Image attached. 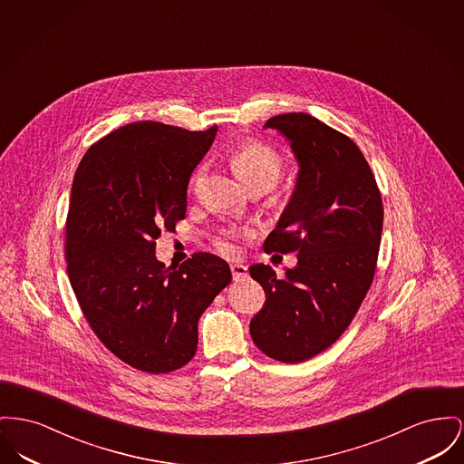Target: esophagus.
Segmentation results:
<instances>
[{
  "instance_id": "34e87169",
  "label": "esophagus",
  "mask_w": 464,
  "mask_h": 464,
  "mask_svg": "<svg viewBox=\"0 0 464 464\" xmlns=\"http://www.w3.org/2000/svg\"><path fill=\"white\" fill-rule=\"evenodd\" d=\"M231 273H233V280H244L246 278V266L240 263H231Z\"/></svg>"
}]
</instances>
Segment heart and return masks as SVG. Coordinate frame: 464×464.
I'll list each match as a JSON object with an SVG mask.
<instances>
[{
    "label": "heart",
    "instance_id": "obj_1",
    "mask_svg": "<svg viewBox=\"0 0 464 464\" xmlns=\"http://www.w3.org/2000/svg\"><path fill=\"white\" fill-rule=\"evenodd\" d=\"M231 166L235 169V173L238 175V179L246 184V188L252 189H266L270 191L276 182L282 177L284 171V164L280 156L273 150L272 147L261 143V141H246L242 145H238L233 154H231ZM205 168L199 166L191 177V189L198 186V182L203 177ZM220 250L224 252H233L235 246L227 240H222Z\"/></svg>",
    "mask_w": 464,
    "mask_h": 464
}]
</instances>
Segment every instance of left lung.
Masks as SVG:
<instances>
[{
	"mask_svg": "<svg viewBox=\"0 0 464 464\" xmlns=\"http://www.w3.org/2000/svg\"><path fill=\"white\" fill-rule=\"evenodd\" d=\"M289 141L298 161L295 191L265 240L266 252H296L278 278L252 265L266 301L250 321L256 347L282 362L326 351L364 300L381 246L383 208L375 177L354 141L308 113L266 121Z\"/></svg>",
	"mask_w": 464,
	"mask_h": 464,
	"instance_id": "8db88e82",
	"label": "left lung"
}]
</instances>
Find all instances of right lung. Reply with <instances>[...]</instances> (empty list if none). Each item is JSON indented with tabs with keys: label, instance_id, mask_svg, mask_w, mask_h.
<instances>
[{
	"label": "right lung",
	"instance_id": "obj_1",
	"mask_svg": "<svg viewBox=\"0 0 464 464\" xmlns=\"http://www.w3.org/2000/svg\"><path fill=\"white\" fill-rule=\"evenodd\" d=\"M216 133L126 124L85 152L73 179L64 246L73 293L110 353L147 373L191 361L201 314L231 282L227 263L208 252L179 270L156 259L161 229L186 216L189 179Z\"/></svg>",
	"mask_w": 464,
	"mask_h": 464
}]
</instances>
